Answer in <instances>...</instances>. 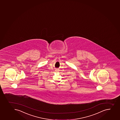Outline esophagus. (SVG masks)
<instances>
[{
    "mask_svg": "<svg viewBox=\"0 0 120 120\" xmlns=\"http://www.w3.org/2000/svg\"><path fill=\"white\" fill-rule=\"evenodd\" d=\"M59 71V69H56L55 70V71H56V72H58Z\"/></svg>",
    "mask_w": 120,
    "mask_h": 120,
    "instance_id": "1",
    "label": "esophagus"
}]
</instances>
